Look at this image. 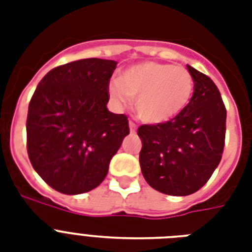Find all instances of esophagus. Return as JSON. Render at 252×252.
<instances>
[{
	"label": "esophagus",
	"mask_w": 252,
	"mask_h": 252,
	"mask_svg": "<svg viewBox=\"0 0 252 252\" xmlns=\"http://www.w3.org/2000/svg\"><path fill=\"white\" fill-rule=\"evenodd\" d=\"M129 130L130 133H134L136 132V124L133 122H129Z\"/></svg>",
	"instance_id": "1"
}]
</instances>
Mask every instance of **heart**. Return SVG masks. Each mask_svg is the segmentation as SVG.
<instances>
[{"instance_id": "obj_1", "label": "heart", "mask_w": 252, "mask_h": 252, "mask_svg": "<svg viewBox=\"0 0 252 252\" xmlns=\"http://www.w3.org/2000/svg\"><path fill=\"white\" fill-rule=\"evenodd\" d=\"M119 103L136 99L138 118L150 124L170 122L183 112L193 94V78L183 66L145 61L132 65L108 86Z\"/></svg>"}]
</instances>
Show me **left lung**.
Returning <instances> with one entry per match:
<instances>
[{
  "instance_id": "obj_1",
  "label": "left lung",
  "mask_w": 252,
  "mask_h": 252,
  "mask_svg": "<svg viewBox=\"0 0 252 252\" xmlns=\"http://www.w3.org/2000/svg\"><path fill=\"white\" fill-rule=\"evenodd\" d=\"M193 94L187 108L170 122L138 128L140 166L150 187L171 196L195 193L222 157L226 108L215 82L187 65Z\"/></svg>"
}]
</instances>
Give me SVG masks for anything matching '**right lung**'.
<instances>
[{"mask_svg": "<svg viewBox=\"0 0 252 252\" xmlns=\"http://www.w3.org/2000/svg\"><path fill=\"white\" fill-rule=\"evenodd\" d=\"M116 61L84 59L49 70L29 104L27 153L53 189L80 195L98 187L129 134L128 119L107 110Z\"/></svg>", "mask_w": 252, "mask_h": 252, "instance_id": "right-lung-1", "label": "right lung"}]
</instances>
